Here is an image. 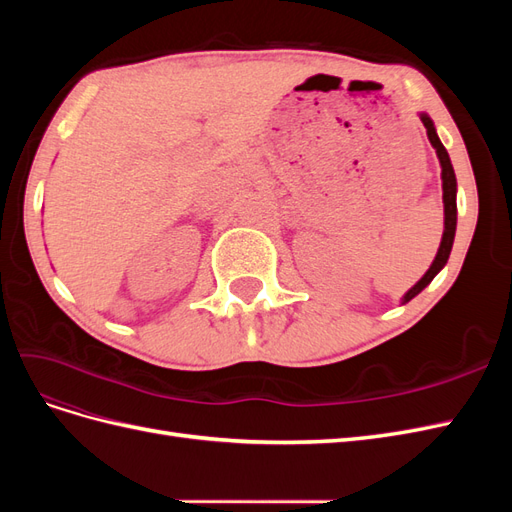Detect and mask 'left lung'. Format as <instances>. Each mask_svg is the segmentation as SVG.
<instances>
[{
    "mask_svg": "<svg viewBox=\"0 0 512 512\" xmlns=\"http://www.w3.org/2000/svg\"><path fill=\"white\" fill-rule=\"evenodd\" d=\"M421 117L423 126L427 130V138L431 147L436 149V156L440 160V168H442V203H444V232H442V241L438 247V254L433 258L431 267L427 269V273L418 280L404 297H401V305H406L408 301H412L418 292L425 290L433 277H436L444 265L448 262V256H451L453 250V241H455V230H457V177H455V170L451 164V158H448V151L444 149L440 136L436 132V126H433V121L427 113H418Z\"/></svg>",
    "mask_w": 512,
    "mask_h": 512,
    "instance_id": "1",
    "label": "left lung"
}]
</instances>
